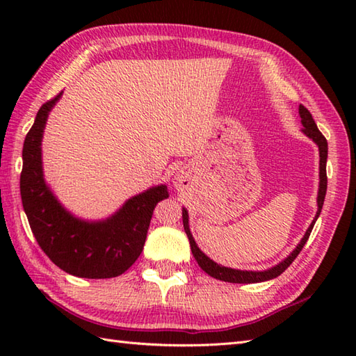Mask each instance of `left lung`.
<instances>
[{"label": "left lung", "instance_id": "1", "mask_svg": "<svg viewBox=\"0 0 356 356\" xmlns=\"http://www.w3.org/2000/svg\"><path fill=\"white\" fill-rule=\"evenodd\" d=\"M300 113V118H301V124H303V131L309 139H312L316 147H318L320 151V185H318V195H316V205H318V209H316V214L315 218L312 220L311 226H309L307 231L305 232L303 238L300 240V243L295 246L293 251L283 259L280 263H277L275 266H272L269 269H264V270H241V269H232V268H226L222 266V264L216 263L214 260H211L208 255L203 254L200 251V248L195 243V240L191 234L190 229V216H188V211L186 208H182V218H184V228L185 232L188 236V240H190V245H191V252L194 255L195 261L199 263V266L207 272L208 275L214 277L217 280H222V282H228V283H260V282H268V280H272L278 277L280 274H283V272L291 266V263L297 259V255L300 254L301 249L306 245V241L311 236L314 225L316 222V218L320 217L321 213V208H323V203H324V197H326V191H327V176H326V162H327V140L324 136L321 134V131L318 130V127H316L315 120L312 118L311 113L303 105H300L298 108Z\"/></svg>", "mask_w": 356, "mask_h": 356}]
</instances>
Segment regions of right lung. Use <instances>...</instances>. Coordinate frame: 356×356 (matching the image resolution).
Instances as JSON below:
<instances>
[{"mask_svg": "<svg viewBox=\"0 0 356 356\" xmlns=\"http://www.w3.org/2000/svg\"><path fill=\"white\" fill-rule=\"evenodd\" d=\"M63 92L45 102L22 148L21 199L33 236L45 255L81 278L118 277L131 266L145 245L156 205L168 197L166 185H156L128 199L104 220L76 217L53 194L42 171V134L51 108Z\"/></svg>", "mask_w": 356, "mask_h": 356, "instance_id": "add662e5", "label": "right lung"}]
</instances>
